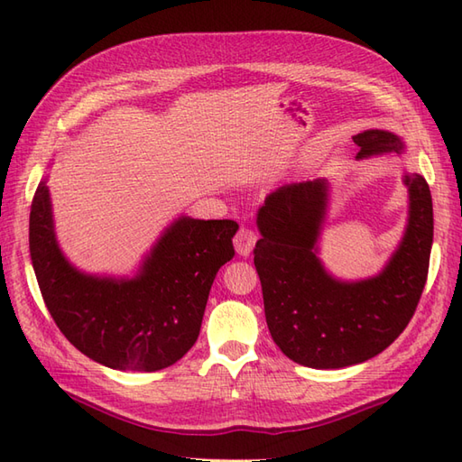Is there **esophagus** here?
Segmentation results:
<instances>
[{
    "label": "esophagus",
    "instance_id": "34e87169",
    "mask_svg": "<svg viewBox=\"0 0 462 462\" xmlns=\"http://www.w3.org/2000/svg\"><path fill=\"white\" fill-rule=\"evenodd\" d=\"M255 240H257L255 232H252L250 228H240L238 234L234 236V248H236V252H238L240 255L248 257L252 254V250H254Z\"/></svg>",
    "mask_w": 462,
    "mask_h": 462
}]
</instances>
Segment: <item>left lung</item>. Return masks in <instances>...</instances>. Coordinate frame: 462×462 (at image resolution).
<instances>
[{
	"mask_svg": "<svg viewBox=\"0 0 462 462\" xmlns=\"http://www.w3.org/2000/svg\"><path fill=\"white\" fill-rule=\"evenodd\" d=\"M356 159L405 152L385 130L354 135ZM407 222L390 260L376 275L340 280L320 260L330 180L291 182L275 189L257 210L262 238L254 263L262 282L272 338L301 366L337 370L366 362L388 348L410 323L427 282L433 244V202L427 180L403 171Z\"/></svg>",
	"mask_w": 462,
	"mask_h": 462,
	"instance_id": "obj_1",
	"label": "left lung"
}]
</instances>
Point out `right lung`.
<instances>
[{"mask_svg":"<svg viewBox=\"0 0 462 462\" xmlns=\"http://www.w3.org/2000/svg\"><path fill=\"white\" fill-rule=\"evenodd\" d=\"M234 220L177 217L134 275L88 273L57 240L47 177L29 217V250L42 299L74 346L112 370L157 372L192 348L220 267L234 257Z\"/></svg>","mask_w":462,"mask_h":462,"instance_id":"add662e5","label":"right lung"}]
</instances>
